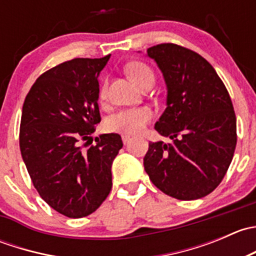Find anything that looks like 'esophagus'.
Listing matches in <instances>:
<instances>
[{
  "label": "esophagus",
  "instance_id": "esophagus-1",
  "mask_svg": "<svg viewBox=\"0 0 256 256\" xmlns=\"http://www.w3.org/2000/svg\"><path fill=\"white\" fill-rule=\"evenodd\" d=\"M130 140H131V138L128 135H122V142L124 144H128L130 142Z\"/></svg>",
  "mask_w": 256,
  "mask_h": 256
}]
</instances>
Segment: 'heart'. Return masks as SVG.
<instances>
[{
  "instance_id": "b5f03b06",
  "label": "heart",
  "mask_w": 256,
  "mask_h": 256,
  "mask_svg": "<svg viewBox=\"0 0 256 256\" xmlns=\"http://www.w3.org/2000/svg\"><path fill=\"white\" fill-rule=\"evenodd\" d=\"M126 73L131 79L138 85L142 86L148 80H154V73L151 69L144 63H130L126 66ZM100 100H105L108 98V84L106 82L102 85L99 92ZM154 112L147 106L128 108V109L118 110L112 114L105 121V128L110 132H120L125 135H135L140 134L144 126L151 121Z\"/></svg>"
}]
</instances>
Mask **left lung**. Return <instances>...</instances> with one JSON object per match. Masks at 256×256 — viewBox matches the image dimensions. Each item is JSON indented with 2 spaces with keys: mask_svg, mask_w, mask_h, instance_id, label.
<instances>
[{
  "mask_svg": "<svg viewBox=\"0 0 256 256\" xmlns=\"http://www.w3.org/2000/svg\"><path fill=\"white\" fill-rule=\"evenodd\" d=\"M164 74L167 108L154 128L171 138L148 144L151 182L170 197H206L222 182L236 146V118L226 85L196 52L174 43L147 49Z\"/></svg>",
  "mask_w": 256,
  "mask_h": 256,
  "instance_id": "1",
  "label": "left lung"
}]
</instances>
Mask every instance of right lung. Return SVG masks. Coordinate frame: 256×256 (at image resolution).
Wrapping results in <instances>:
<instances>
[{"mask_svg":"<svg viewBox=\"0 0 256 256\" xmlns=\"http://www.w3.org/2000/svg\"><path fill=\"white\" fill-rule=\"evenodd\" d=\"M109 58H76L49 69L22 108L20 148L33 186L69 218L89 216L106 200L112 161L122 147L118 134H102L86 147L102 120L98 76Z\"/></svg>","mask_w":256,"mask_h":256,"instance_id":"right-lung-1","label":"right lung"}]
</instances>
